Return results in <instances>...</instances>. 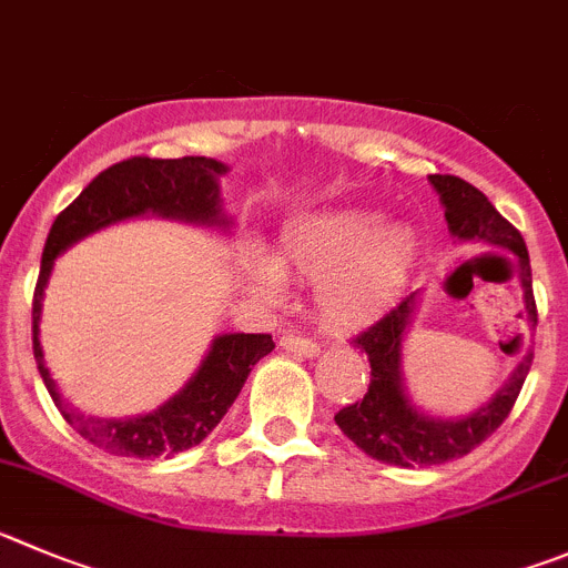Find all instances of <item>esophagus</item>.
I'll return each mask as SVG.
<instances>
[{
  "label": "esophagus",
  "instance_id": "1",
  "mask_svg": "<svg viewBox=\"0 0 568 568\" xmlns=\"http://www.w3.org/2000/svg\"><path fill=\"white\" fill-rule=\"evenodd\" d=\"M280 347L285 349V353H294V356H316L320 353V347H316V342H311V338L305 336H294V333H285V336H280Z\"/></svg>",
  "mask_w": 568,
  "mask_h": 568
}]
</instances>
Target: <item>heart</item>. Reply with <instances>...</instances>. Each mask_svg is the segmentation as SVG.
Listing matches in <instances>:
<instances>
[{"label": "heart", "mask_w": 568, "mask_h": 568, "mask_svg": "<svg viewBox=\"0 0 568 568\" xmlns=\"http://www.w3.org/2000/svg\"><path fill=\"white\" fill-rule=\"evenodd\" d=\"M417 260V237L404 224L378 226L367 212H327L291 226L274 252V268L316 283V305L333 325L378 320L404 291ZM254 285L274 291V272L254 260Z\"/></svg>", "instance_id": "heart-1"}]
</instances>
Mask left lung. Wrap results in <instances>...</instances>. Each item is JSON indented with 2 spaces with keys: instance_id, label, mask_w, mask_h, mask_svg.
Returning a JSON list of instances; mask_svg holds the SVG:
<instances>
[{
  "instance_id": "1",
  "label": "left lung",
  "mask_w": 568,
  "mask_h": 568,
  "mask_svg": "<svg viewBox=\"0 0 568 568\" xmlns=\"http://www.w3.org/2000/svg\"><path fill=\"white\" fill-rule=\"evenodd\" d=\"M439 201L445 206V221L454 237L481 246L510 252L521 272L524 302H527V325H538V308L532 296V272H529V254L521 232L487 201L481 190L459 176H428ZM505 257V254H499ZM507 260V257H505ZM415 311V294L404 296L395 308L386 311L375 325L353 336L358 349L369 358V386L367 395L356 404L336 412V426L344 437L362 448L367 457L378 463L397 465V468H415V465H443L448 459L465 457L485 443L516 406V397L532 367V349H527L510 381L490 397V404L481 406L463 420H437L426 417L409 404L404 386H400V344H404L406 325Z\"/></svg>"
}]
</instances>
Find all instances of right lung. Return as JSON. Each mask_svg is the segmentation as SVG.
<instances>
[{"label": "right lung", "instance_id": "1", "mask_svg": "<svg viewBox=\"0 0 568 568\" xmlns=\"http://www.w3.org/2000/svg\"><path fill=\"white\" fill-rule=\"evenodd\" d=\"M226 164L206 156L153 159L131 156L111 164L83 187L72 204L58 212L55 224L47 235L41 254L39 283L33 291V356L39 364L41 381L55 400L63 420L75 428L83 439L114 454V457H173L199 445L212 428L219 426L235 397L241 395L248 373L263 356L274 349L268 333H226L212 342L199 373L190 378L179 395L151 415L129 417V420H103V417L81 415L67 406L44 367V353L39 344V320L44 285L50 280L52 263L69 243L81 241L116 221L156 212L164 219H184L195 224H226L219 206V176Z\"/></svg>", "mask_w": 568, "mask_h": 568}]
</instances>
